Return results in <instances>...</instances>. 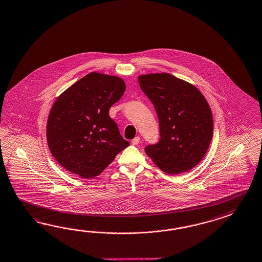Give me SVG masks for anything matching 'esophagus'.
Returning a JSON list of instances; mask_svg holds the SVG:
<instances>
[{
	"instance_id": "esophagus-1",
	"label": "esophagus",
	"mask_w": 262,
	"mask_h": 262,
	"mask_svg": "<svg viewBox=\"0 0 262 262\" xmlns=\"http://www.w3.org/2000/svg\"><path fill=\"white\" fill-rule=\"evenodd\" d=\"M132 143H133V145H138L140 143V137L139 136H136L135 138H134L133 141H132Z\"/></svg>"
}]
</instances>
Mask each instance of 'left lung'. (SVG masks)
Returning <instances> with one entry per match:
<instances>
[{"instance_id":"1","label":"left lung","mask_w":262,"mask_h":262,"mask_svg":"<svg viewBox=\"0 0 262 262\" xmlns=\"http://www.w3.org/2000/svg\"><path fill=\"white\" fill-rule=\"evenodd\" d=\"M159 118L161 139L145 151L167 174L188 172L203 159L213 135V118L207 99L192 83L169 73L138 77Z\"/></svg>"}]
</instances>
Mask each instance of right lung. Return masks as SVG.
Here are the masks:
<instances>
[{
	"instance_id": "1",
	"label": "right lung",
	"mask_w": 262,
	"mask_h": 262,
	"mask_svg": "<svg viewBox=\"0 0 262 262\" xmlns=\"http://www.w3.org/2000/svg\"><path fill=\"white\" fill-rule=\"evenodd\" d=\"M125 90L121 78L91 72L59 96L48 117L47 142L64 168L92 179L129 145L109 117Z\"/></svg>"
}]
</instances>
